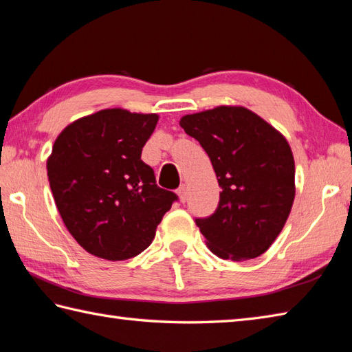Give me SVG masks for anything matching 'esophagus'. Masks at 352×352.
<instances>
[{
    "label": "esophagus",
    "instance_id": "34e87169",
    "mask_svg": "<svg viewBox=\"0 0 352 352\" xmlns=\"http://www.w3.org/2000/svg\"><path fill=\"white\" fill-rule=\"evenodd\" d=\"M177 195L180 198L182 203H186V199H188V189H186L184 184L177 189Z\"/></svg>",
    "mask_w": 352,
    "mask_h": 352
}]
</instances>
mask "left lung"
<instances>
[{
  "instance_id": "8db88e82",
  "label": "left lung",
  "mask_w": 352,
  "mask_h": 352,
  "mask_svg": "<svg viewBox=\"0 0 352 352\" xmlns=\"http://www.w3.org/2000/svg\"><path fill=\"white\" fill-rule=\"evenodd\" d=\"M180 125L210 157L222 189L216 212L195 221L208 250L233 261L261 256L295 199V160L286 138L241 106L186 115Z\"/></svg>"
}]
</instances>
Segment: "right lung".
Listing matches in <instances>:
<instances>
[{"instance_id":"obj_1","label":"right lung","mask_w":352,"mask_h":352,"mask_svg":"<svg viewBox=\"0 0 352 352\" xmlns=\"http://www.w3.org/2000/svg\"><path fill=\"white\" fill-rule=\"evenodd\" d=\"M157 121L155 113L104 109L69 124L52 145L47 170L57 210L92 256L136 257L178 199L140 159Z\"/></svg>"}]
</instances>
